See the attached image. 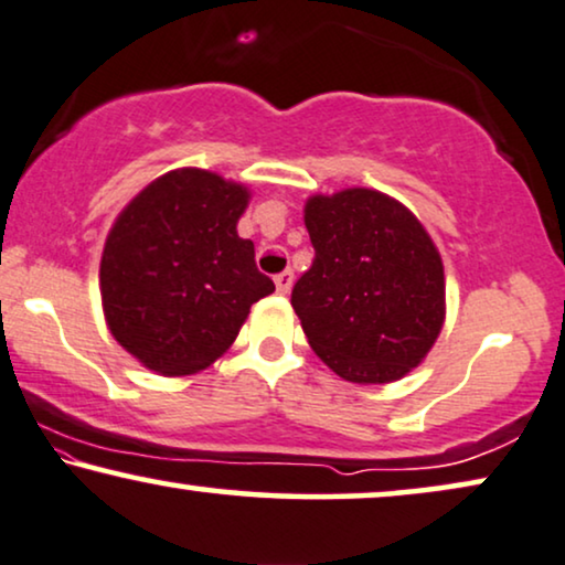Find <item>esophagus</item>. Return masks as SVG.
<instances>
[{
    "label": "esophagus",
    "instance_id": "obj_1",
    "mask_svg": "<svg viewBox=\"0 0 565 565\" xmlns=\"http://www.w3.org/2000/svg\"><path fill=\"white\" fill-rule=\"evenodd\" d=\"M274 281H276L278 295H289L291 284H295V274H291V270H281V274H276Z\"/></svg>",
    "mask_w": 565,
    "mask_h": 565
}]
</instances>
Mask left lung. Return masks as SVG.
Segmentation results:
<instances>
[{"label": "left lung", "mask_w": 565, "mask_h": 565, "mask_svg": "<svg viewBox=\"0 0 565 565\" xmlns=\"http://www.w3.org/2000/svg\"><path fill=\"white\" fill-rule=\"evenodd\" d=\"M315 260L291 289L312 351L338 377L385 385L431 351L445 326V266L411 209L372 188L305 204Z\"/></svg>", "instance_id": "1"}]
</instances>
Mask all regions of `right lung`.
<instances>
[{"instance_id": "add662e5", "label": "right lung", "mask_w": 565, "mask_h": 565, "mask_svg": "<svg viewBox=\"0 0 565 565\" xmlns=\"http://www.w3.org/2000/svg\"><path fill=\"white\" fill-rule=\"evenodd\" d=\"M245 185L199 168L164 172L113 222L100 260V297L113 338L164 377L214 364L274 291L237 220Z\"/></svg>"}]
</instances>
